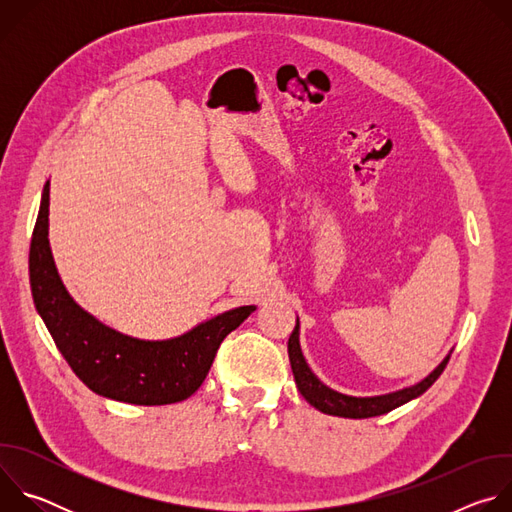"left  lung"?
Instances as JSON below:
<instances>
[{"label": "left lung", "mask_w": 512, "mask_h": 512, "mask_svg": "<svg viewBox=\"0 0 512 512\" xmlns=\"http://www.w3.org/2000/svg\"><path fill=\"white\" fill-rule=\"evenodd\" d=\"M287 352H289V362H291V371H294L296 385H298L300 393L304 395V399L310 405H314L316 409H320L322 413L338 415V417H350V419L377 417V415L389 413L395 407L419 397L421 393H425L437 381V377L444 373L446 364L450 360V356H446V360L427 379H423L421 383H417L409 389L389 393V395H381V397H348V395H342V393H336V391L328 389L326 385H322L314 377V373L310 371V367L304 360V354L300 350L298 324H296L294 332H291V336L287 340Z\"/></svg>", "instance_id": "8db88e82"}]
</instances>
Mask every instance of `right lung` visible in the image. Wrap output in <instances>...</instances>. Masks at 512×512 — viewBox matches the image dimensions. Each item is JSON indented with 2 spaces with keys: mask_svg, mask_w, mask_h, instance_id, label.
Wrapping results in <instances>:
<instances>
[{
  "mask_svg": "<svg viewBox=\"0 0 512 512\" xmlns=\"http://www.w3.org/2000/svg\"><path fill=\"white\" fill-rule=\"evenodd\" d=\"M48 184L30 245V281L36 310L68 367L97 395L133 405H170L204 383L218 346L255 306L216 316L188 334L145 342L123 336L81 310L64 289L48 247Z\"/></svg>",
  "mask_w": 512,
  "mask_h": 512,
  "instance_id": "1",
  "label": "right lung"
}]
</instances>
